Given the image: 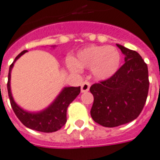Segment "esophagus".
<instances>
[{"label":"esophagus","instance_id":"34e87169","mask_svg":"<svg viewBox=\"0 0 160 160\" xmlns=\"http://www.w3.org/2000/svg\"><path fill=\"white\" fill-rule=\"evenodd\" d=\"M91 87V83L89 81H84L81 85V92H87Z\"/></svg>","mask_w":160,"mask_h":160}]
</instances>
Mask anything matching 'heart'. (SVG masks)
Listing matches in <instances>:
<instances>
[{"mask_svg": "<svg viewBox=\"0 0 160 160\" xmlns=\"http://www.w3.org/2000/svg\"><path fill=\"white\" fill-rule=\"evenodd\" d=\"M119 51L112 46H90L78 53L75 64L70 68L79 71L80 68L92 69L93 75L98 79H107L112 76L120 66Z\"/></svg>", "mask_w": 160, "mask_h": 160, "instance_id": "heart-1", "label": "heart"}]
</instances>
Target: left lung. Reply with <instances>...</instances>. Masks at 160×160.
I'll use <instances>...</instances> for the list:
<instances>
[{
    "label": "left lung",
    "instance_id": "1",
    "mask_svg": "<svg viewBox=\"0 0 160 160\" xmlns=\"http://www.w3.org/2000/svg\"><path fill=\"white\" fill-rule=\"evenodd\" d=\"M125 63L107 80L91 85L94 96L91 116L96 123L114 128L128 123L139 116L149 87L147 64L138 53L117 44Z\"/></svg>",
    "mask_w": 160,
    "mask_h": 160
}]
</instances>
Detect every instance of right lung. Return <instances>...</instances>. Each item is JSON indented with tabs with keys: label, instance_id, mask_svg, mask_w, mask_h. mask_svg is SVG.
<instances>
[{
	"label": "right lung",
	"instance_id": "1",
	"mask_svg": "<svg viewBox=\"0 0 160 160\" xmlns=\"http://www.w3.org/2000/svg\"><path fill=\"white\" fill-rule=\"evenodd\" d=\"M27 50H23L16 57L9 68L8 74V81H7V91L10 98L11 106L16 116L20 120L22 123L28 128L42 132H53L59 130L66 123L67 108L69 105L76 98V96L80 94V86L78 87H66L59 94V96L56 98L53 104L48 107L47 109L38 113L27 112L22 109H21L18 105L13 101L11 88H10V79H11V70L13 67L15 61L20 58Z\"/></svg>",
	"mask_w": 160,
	"mask_h": 160
}]
</instances>
